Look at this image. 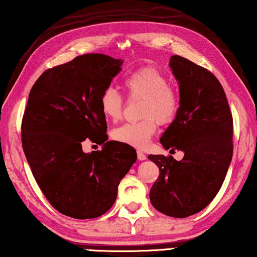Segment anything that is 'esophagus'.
<instances>
[{
  "instance_id": "34e87169",
  "label": "esophagus",
  "mask_w": 257,
  "mask_h": 257,
  "mask_svg": "<svg viewBox=\"0 0 257 257\" xmlns=\"http://www.w3.org/2000/svg\"><path fill=\"white\" fill-rule=\"evenodd\" d=\"M137 155H138V160H140V161H144V160H146V154H144L143 152L138 151Z\"/></svg>"
}]
</instances>
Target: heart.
Masks as SVG:
<instances>
[{
    "label": "heart",
    "mask_w": 257,
    "mask_h": 257,
    "mask_svg": "<svg viewBox=\"0 0 257 257\" xmlns=\"http://www.w3.org/2000/svg\"><path fill=\"white\" fill-rule=\"evenodd\" d=\"M124 88L128 98H143L140 117L144 119L121 125L111 136L119 143L145 148L155 135L158 122L168 125L177 117L181 109L180 92L154 67H143L132 72L125 77ZM99 107L106 119L118 121L124 112V98L116 89L107 87L99 97Z\"/></svg>",
    "instance_id": "b5f03b06"
}]
</instances>
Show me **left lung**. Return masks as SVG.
<instances>
[{
    "label": "left lung",
    "instance_id": "obj_1",
    "mask_svg": "<svg viewBox=\"0 0 257 257\" xmlns=\"http://www.w3.org/2000/svg\"><path fill=\"white\" fill-rule=\"evenodd\" d=\"M169 66L180 84L181 109L160 143L184 156H148L160 170L150 199L161 213L185 218L205 209L224 183L233 155V117L210 70L180 55Z\"/></svg>",
    "mask_w": 257,
    "mask_h": 257
}]
</instances>
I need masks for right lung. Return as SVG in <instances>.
<instances>
[{
    "instance_id": "right-lung-1",
    "label": "right lung",
    "mask_w": 257,
    "mask_h": 257,
    "mask_svg": "<svg viewBox=\"0 0 257 257\" xmlns=\"http://www.w3.org/2000/svg\"><path fill=\"white\" fill-rule=\"evenodd\" d=\"M121 64L105 54L80 55L45 70L29 94L22 119L24 154L44 196L67 217L92 219L110 210L137 160L130 145L106 141L99 107ZM87 139L103 143L102 151L84 154Z\"/></svg>"
}]
</instances>
